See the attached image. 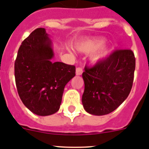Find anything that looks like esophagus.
<instances>
[{
  "label": "esophagus",
  "instance_id": "obj_1",
  "mask_svg": "<svg viewBox=\"0 0 149 149\" xmlns=\"http://www.w3.org/2000/svg\"><path fill=\"white\" fill-rule=\"evenodd\" d=\"M82 73H83L82 68H80V67H78V68H76V74L77 75V76H80V75L82 74Z\"/></svg>",
  "mask_w": 149,
  "mask_h": 149
}]
</instances>
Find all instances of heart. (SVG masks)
I'll list each match as a JSON object with an SVG mask.
<instances>
[{
    "instance_id": "1",
    "label": "heart",
    "mask_w": 149,
    "mask_h": 149,
    "mask_svg": "<svg viewBox=\"0 0 149 149\" xmlns=\"http://www.w3.org/2000/svg\"><path fill=\"white\" fill-rule=\"evenodd\" d=\"M104 40L103 39H93L86 40L79 43H76L75 45V47L78 51L84 53H89L91 52L95 51L98 48L104 45ZM108 49L107 48H103L101 50L93 54L91 57V59L93 61H98L102 59L108 55Z\"/></svg>"
}]
</instances>
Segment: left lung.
Masks as SVG:
<instances>
[{
  "mask_svg": "<svg viewBox=\"0 0 149 149\" xmlns=\"http://www.w3.org/2000/svg\"><path fill=\"white\" fill-rule=\"evenodd\" d=\"M135 57L131 49H116L82 73V104L93 115L108 114L126 100L133 85Z\"/></svg>",
  "mask_w": 149,
  "mask_h": 149,
  "instance_id": "obj_1",
  "label": "left lung"
}]
</instances>
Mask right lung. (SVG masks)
<instances>
[{
  "label": "right lung",
  "instance_id": "1",
  "mask_svg": "<svg viewBox=\"0 0 149 149\" xmlns=\"http://www.w3.org/2000/svg\"><path fill=\"white\" fill-rule=\"evenodd\" d=\"M53 56L46 30L38 28L21 43L15 61L18 95L25 106L39 116L58 111L65 85L76 75L74 65L52 62Z\"/></svg>",
  "mask_w": 149,
  "mask_h": 149
}]
</instances>
